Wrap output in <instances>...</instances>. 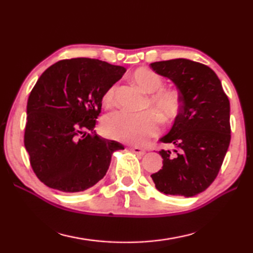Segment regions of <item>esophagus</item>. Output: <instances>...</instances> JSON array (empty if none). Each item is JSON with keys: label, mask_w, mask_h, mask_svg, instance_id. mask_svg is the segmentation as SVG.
Instances as JSON below:
<instances>
[{"label": "esophagus", "mask_w": 253, "mask_h": 253, "mask_svg": "<svg viewBox=\"0 0 253 253\" xmlns=\"http://www.w3.org/2000/svg\"><path fill=\"white\" fill-rule=\"evenodd\" d=\"M129 149L130 151L134 153V154H136V155H138V156H143L145 153V149L144 148H142V147H138V146H135V147H129Z\"/></svg>", "instance_id": "34e87169"}]
</instances>
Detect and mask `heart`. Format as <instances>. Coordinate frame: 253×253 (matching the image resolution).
I'll return each instance as SVG.
<instances>
[{
  "instance_id": "heart-1",
  "label": "heart",
  "mask_w": 253,
  "mask_h": 253,
  "mask_svg": "<svg viewBox=\"0 0 253 253\" xmlns=\"http://www.w3.org/2000/svg\"><path fill=\"white\" fill-rule=\"evenodd\" d=\"M131 80L144 93H147L145 109L138 115L118 111L107 116L101 129L108 138L128 144H142L158 132L157 119L162 124H169L177 116L181 108V98L176 91L163 87V79L157 72L148 68H138L130 75ZM116 85H111L102 96V104L107 108L115 105Z\"/></svg>"
}]
</instances>
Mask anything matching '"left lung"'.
Returning <instances> with one entry per match:
<instances>
[{
  "label": "left lung",
  "instance_id": "1",
  "mask_svg": "<svg viewBox=\"0 0 253 253\" xmlns=\"http://www.w3.org/2000/svg\"><path fill=\"white\" fill-rule=\"evenodd\" d=\"M178 89L181 108L162 149L163 168L151 176L162 193L191 198L207 190L219 174L231 139L230 101L211 68L188 59L151 63Z\"/></svg>",
  "mask_w": 253,
  "mask_h": 253
}]
</instances>
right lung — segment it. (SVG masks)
I'll return each mask as SVG.
<instances>
[{
  "label": "right lung",
  "instance_id": "obj_1",
  "mask_svg": "<svg viewBox=\"0 0 253 253\" xmlns=\"http://www.w3.org/2000/svg\"><path fill=\"white\" fill-rule=\"evenodd\" d=\"M126 69L97 59L60 60L38 79L27 105L24 146L38 178L76 193L105 176L124 146L96 134L105 91Z\"/></svg>",
  "mask_w": 253,
  "mask_h": 253
}]
</instances>
